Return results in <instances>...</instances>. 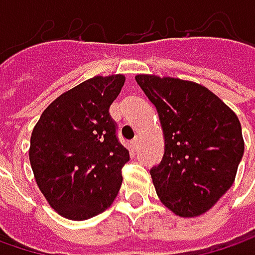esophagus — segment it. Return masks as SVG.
Wrapping results in <instances>:
<instances>
[{
	"label": "esophagus",
	"instance_id": "34e87169",
	"mask_svg": "<svg viewBox=\"0 0 255 255\" xmlns=\"http://www.w3.org/2000/svg\"><path fill=\"white\" fill-rule=\"evenodd\" d=\"M139 147H140V137H136V139L132 142V149L137 150Z\"/></svg>",
	"mask_w": 255,
	"mask_h": 255
}]
</instances>
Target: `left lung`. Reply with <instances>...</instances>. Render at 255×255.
<instances>
[{
    "mask_svg": "<svg viewBox=\"0 0 255 255\" xmlns=\"http://www.w3.org/2000/svg\"><path fill=\"white\" fill-rule=\"evenodd\" d=\"M154 105L164 137V154L150 170L163 204L179 217H199L236 180L244 153L237 115L200 84L170 76L136 75Z\"/></svg>",
    "mask_w": 255,
    "mask_h": 255,
    "instance_id": "8db88e82",
    "label": "left lung"
}]
</instances>
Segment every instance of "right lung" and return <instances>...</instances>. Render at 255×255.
Masks as SVG:
<instances>
[{"instance_id":"obj_1","label":"right lung","mask_w":255,"mask_h":255,"mask_svg":"<svg viewBox=\"0 0 255 255\" xmlns=\"http://www.w3.org/2000/svg\"><path fill=\"white\" fill-rule=\"evenodd\" d=\"M125 75L93 76L59 95L31 134L29 162L48 204L68 220L101 214L118 196L129 150L116 137L109 108Z\"/></svg>"}]
</instances>
